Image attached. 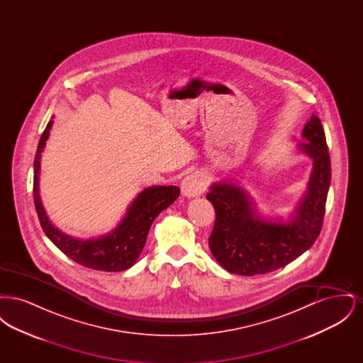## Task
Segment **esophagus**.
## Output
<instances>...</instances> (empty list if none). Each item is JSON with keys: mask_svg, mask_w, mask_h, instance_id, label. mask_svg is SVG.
I'll list each match as a JSON object with an SVG mask.
<instances>
[{"mask_svg": "<svg viewBox=\"0 0 363 363\" xmlns=\"http://www.w3.org/2000/svg\"><path fill=\"white\" fill-rule=\"evenodd\" d=\"M204 190H206V178L200 172H193L189 175H186L181 184V191L188 199L201 196Z\"/></svg>", "mask_w": 363, "mask_h": 363, "instance_id": "obj_1", "label": "esophagus"}]
</instances>
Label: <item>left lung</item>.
<instances>
[{
  "label": "left lung",
  "mask_w": 363,
  "mask_h": 363,
  "mask_svg": "<svg viewBox=\"0 0 363 363\" xmlns=\"http://www.w3.org/2000/svg\"><path fill=\"white\" fill-rule=\"evenodd\" d=\"M298 152L309 156L313 169L306 191L287 216H262L242 185L219 181L207 199L216 212L209 249L230 274L253 277L279 269L305 253L317 240L330 185V159L323 123L311 116L302 130Z\"/></svg>",
  "instance_id": "obj_1"
}]
</instances>
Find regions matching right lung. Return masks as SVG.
<instances>
[{
  "instance_id": "1",
  "label": "right lung",
  "mask_w": 363,
  "mask_h": 363,
  "mask_svg": "<svg viewBox=\"0 0 363 363\" xmlns=\"http://www.w3.org/2000/svg\"><path fill=\"white\" fill-rule=\"evenodd\" d=\"M54 121L48 123L39 140L34 160V203L40 225L48 238L77 264L106 272L129 269L138 261L156 216L179 196L178 186H150L141 190L114 230L98 238H76L62 233L49 219L39 194L40 157Z\"/></svg>"
}]
</instances>
